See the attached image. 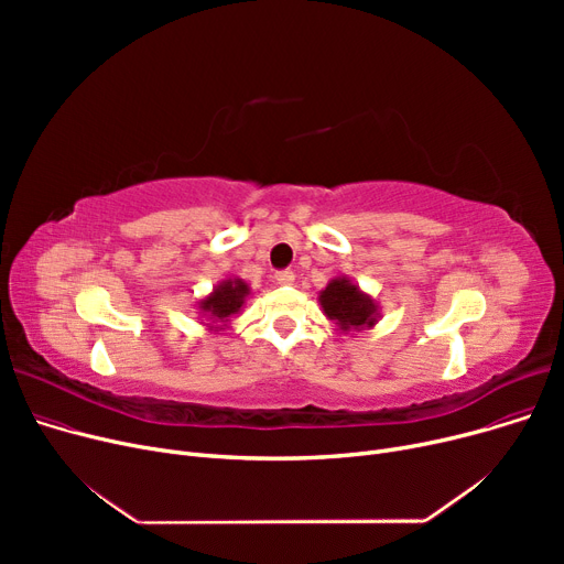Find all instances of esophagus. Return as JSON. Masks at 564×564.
I'll return each mask as SVG.
<instances>
[{
	"mask_svg": "<svg viewBox=\"0 0 564 564\" xmlns=\"http://www.w3.org/2000/svg\"><path fill=\"white\" fill-rule=\"evenodd\" d=\"M276 283L279 285H292L294 283V272H290V270L276 272Z\"/></svg>",
	"mask_w": 564,
	"mask_h": 564,
	"instance_id": "1",
	"label": "esophagus"
}]
</instances>
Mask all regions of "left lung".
<instances>
[{"label": "left lung", "mask_w": 564, "mask_h": 564, "mask_svg": "<svg viewBox=\"0 0 564 564\" xmlns=\"http://www.w3.org/2000/svg\"><path fill=\"white\" fill-rule=\"evenodd\" d=\"M322 313L332 319L340 334L372 329L379 322V304L349 276H336L317 292Z\"/></svg>", "instance_id": "1"}]
</instances>
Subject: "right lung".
<instances>
[{"label": "right lung", "mask_w": 564, "mask_h": 564, "mask_svg": "<svg viewBox=\"0 0 564 564\" xmlns=\"http://www.w3.org/2000/svg\"><path fill=\"white\" fill-rule=\"evenodd\" d=\"M249 294H251V288L240 276H228L219 281L210 294H205L203 300L196 302L198 315L207 319L200 324L210 332H224L230 324V319L242 311Z\"/></svg>", "instance_id": "obj_1"}]
</instances>
